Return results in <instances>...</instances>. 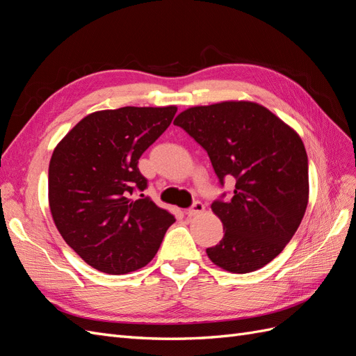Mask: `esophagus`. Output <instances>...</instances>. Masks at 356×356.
<instances>
[{"mask_svg":"<svg viewBox=\"0 0 356 356\" xmlns=\"http://www.w3.org/2000/svg\"><path fill=\"white\" fill-rule=\"evenodd\" d=\"M204 211V204L202 202H195L191 204V208L187 211V215L191 218V217H197V215H200L202 212Z\"/></svg>","mask_w":356,"mask_h":356,"instance_id":"esophagus-1","label":"esophagus"}]
</instances>
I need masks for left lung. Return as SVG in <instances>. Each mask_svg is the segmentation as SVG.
Wrapping results in <instances>:
<instances>
[{"mask_svg": "<svg viewBox=\"0 0 356 356\" xmlns=\"http://www.w3.org/2000/svg\"><path fill=\"white\" fill-rule=\"evenodd\" d=\"M174 124L207 149L221 186L224 178L236 179L233 196L211 204L224 229L220 243L207 250L211 261L232 273L264 267L282 252L307 208L309 166L301 138L250 101L191 106Z\"/></svg>", "mask_w": 356, "mask_h": 356, "instance_id": "1", "label": "left lung"}]
</instances>
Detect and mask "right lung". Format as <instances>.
Segmentation results:
<instances>
[{"mask_svg": "<svg viewBox=\"0 0 356 356\" xmlns=\"http://www.w3.org/2000/svg\"><path fill=\"white\" fill-rule=\"evenodd\" d=\"M177 110L123 106L92 113L53 152V221L63 241L96 270L124 275L144 267L175 222L152 199L134 195L147 188L139 157L169 127Z\"/></svg>", "mask_w": 356, "mask_h": 356, "instance_id": "add662e5", "label": "right lung"}]
</instances>
